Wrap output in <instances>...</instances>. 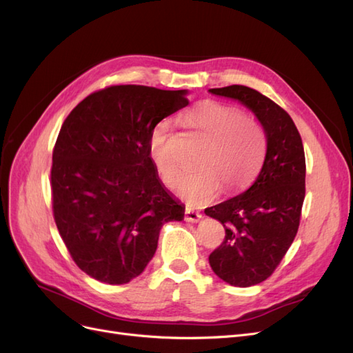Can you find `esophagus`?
I'll list each match as a JSON object with an SVG mask.
<instances>
[{
  "label": "esophagus",
  "mask_w": 353,
  "mask_h": 353,
  "mask_svg": "<svg viewBox=\"0 0 353 353\" xmlns=\"http://www.w3.org/2000/svg\"><path fill=\"white\" fill-rule=\"evenodd\" d=\"M184 215H185V221H188V222H199L201 219V213L196 212L191 208H185Z\"/></svg>",
  "instance_id": "obj_1"
}]
</instances>
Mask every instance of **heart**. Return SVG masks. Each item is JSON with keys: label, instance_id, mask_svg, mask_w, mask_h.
Listing matches in <instances>:
<instances>
[{"label": "heart", "instance_id": "b5f03b06", "mask_svg": "<svg viewBox=\"0 0 353 353\" xmlns=\"http://www.w3.org/2000/svg\"><path fill=\"white\" fill-rule=\"evenodd\" d=\"M183 123L206 138L197 156V168L176 184L178 194L191 205H203L223 187L236 193L258 175L266 153V134L258 119L219 101H201L181 116ZM148 154L159 178L174 187L181 163L175 152L172 125L159 121L148 135Z\"/></svg>", "mask_w": 353, "mask_h": 353}]
</instances>
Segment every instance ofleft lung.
I'll return each mask as SVG.
<instances>
[{
	"label": "left lung",
	"instance_id": "8db88e82",
	"mask_svg": "<svg viewBox=\"0 0 353 353\" xmlns=\"http://www.w3.org/2000/svg\"><path fill=\"white\" fill-rule=\"evenodd\" d=\"M209 91L248 105L266 134L265 160L253 185L205 209L225 228V239L209 254L213 272L231 285L250 287L272 275L297 234L305 200L303 144L290 114L259 91L244 85Z\"/></svg>",
	"mask_w": 353,
	"mask_h": 353
}]
</instances>
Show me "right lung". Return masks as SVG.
I'll use <instances>...</instances> for the list:
<instances>
[{
  "mask_svg": "<svg viewBox=\"0 0 353 353\" xmlns=\"http://www.w3.org/2000/svg\"><path fill=\"white\" fill-rule=\"evenodd\" d=\"M185 90L112 85L90 94L61 125L52 150L51 203L73 262L92 279L125 284L140 275L183 205L159 181L148 135L185 108Z\"/></svg>",
  "mask_w": 353,
  "mask_h": 353,
  "instance_id": "add662e5",
  "label": "right lung"
}]
</instances>
